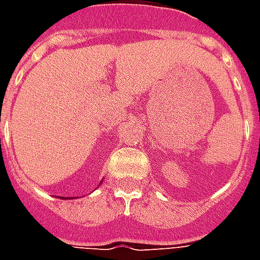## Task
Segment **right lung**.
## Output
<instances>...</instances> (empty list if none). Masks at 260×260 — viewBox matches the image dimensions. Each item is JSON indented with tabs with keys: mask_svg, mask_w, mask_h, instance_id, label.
<instances>
[{
	"mask_svg": "<svg viewBox=\"0 0 260 260\" xmlns=\"http://www.w3.org/2000/svg\"><path fill=\"white\" fill-rule=\"evenodd\" d=\"M64 199H68V198H64ZM69 199H72V198H69Z\"/></svg>",
	"mask_w": 260,
	"mask_h": 260,
	"instance_id": "add662e5",
	"label": "right lung"
}]
</instances>
